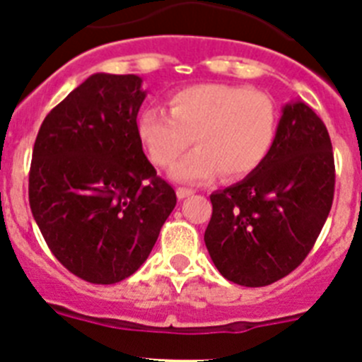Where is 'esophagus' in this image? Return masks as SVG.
<instances>
[{"label": "esophagus", "instance_id": "esophagus-1", "mask_svg": "<svg viewBox=\"0 0 362 362\" xmlns=\"http://www.w3.org/2000/svg\"><path fill=\"white\" fill-rule=\"evenodd\" d=\"M175 194H177L179 199H185V197L192 196V194H194V190H190V188H177V190H175Z\"/></svg>", "mask_w": 362, "mask_h": 362}]
</instances>
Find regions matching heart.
Returning a JSON list of instances; mask_svg holds the SVG:
<instances>
[{
	"instance_id": "1",
	"label": "heart",
	"mask_w": 362,
	"mask_h": 362,
	"mask_svg": "<svg viewBox=\"0 0 362 362\" xmlns=\"http://www.w3.org/2000/svg\"><path fill=\"white\" fill-rule=\"evenodd\" d=\"M170 114L148 107L137 132L156 165L172 166L194 143L197 148L174 166L181 183H209L252 174L270 153L277 136V110L270 95L248 86L197 83L168 99Z\"/></svg>"
}]
</instances>
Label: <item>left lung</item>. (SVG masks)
Returning <instances> with one entry per match:
<instances>
[{"label": "left lung", "instance_id": "left-lung-1", "mask_svg": "<svg viewBox=\"0 0 362 362\" xmlns=\"http://www.w3.org/2000/svg\"><path fill=\"white\" fill-rule=\"evenodd\" d=\"M334 188L325 123L303 101L286 103L267 159L243 181L210 196L204 245L221 276L252 288L288 276L319 238Z\"/></svg>", "mask_w": 362, "mask_h": 362}]
</instances>
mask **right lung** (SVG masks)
Returning <instances> with one entry per match:
<instances>
[{
    "mask_svg": "<svg viewBox=\"0 0 362 362\" xmlns=\"http://www.w3.org/2000/svg\"><path fill=\"white\" fill-rule=\"evenodd\" d=\"M141 83L92 74L49 112L34 143L32 216L57 261L88 283L132 276L177 203L143 152Z\"/></svg>",
    "mask_w": 362,
    "mask_h": 362,
    "instance_id": "obj_1",
    "label": "right lung"
}]
</instances>
